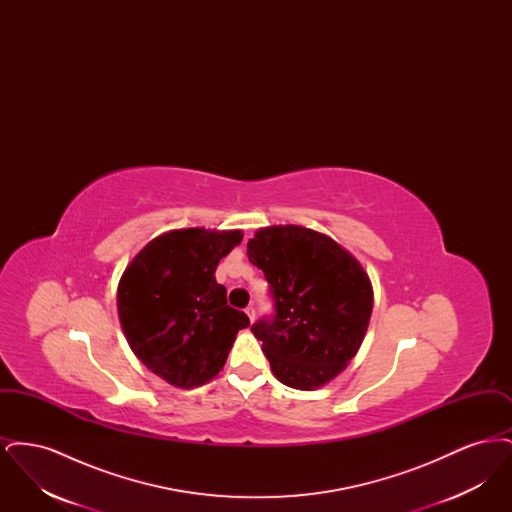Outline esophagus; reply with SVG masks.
<instances>
[{"label": "esophagus", "mask_w": 512, "mask_h": 512, "mask_svg": "<svg viewBox=\"0 0 512 512\" xmlns=\"http://www.w3.org/2000/svg\"><path fill=\"white\" fill-rule=\"evenodd\" d=\"M245 315L253 322V320H255V307H253V305H247V307H245Z\"/></svg>", "instance_id": "esophagus-1"}]
</instances>
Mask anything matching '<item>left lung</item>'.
<instances>
[{
    "label": "left lung",
    "mask_w": 512,
    "mask_h": 512,
    "mask_svg": "<svg viewBox=\"0 0 512 512\" xmlns=\"http://www.w3.org/2000/svg\"><path fill=\"white\" fill-rule=\"evenodd\" d=\"M247 257L265 272L274 301V315L251 326L272 374L295 390L328 384L365 340L368 274L332 238L295 224L257 230Z\"/></svg>",
    "instance_id": "obj_1"
}]
</instances>
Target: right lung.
I'll use <instances>...</instances> for the list:
<instances>
[{"label": "right lung", "instance_id": "add662e5", "mask_svg": "<svg viewBox=\"0 0 512 512\" xmlns=\"http://www.w3.org/2000/svg\"><path fill=\"white\" fill-rule=\"evenodd\" d=\"M242 238L240 230H172L151 240L122 274V332L134 355L171 386L190 390L213 380L236 334L249 326L215 278L220 259Z\"/></svg>", "mask_w": 512, "mask_h": 512}]
</instances>
